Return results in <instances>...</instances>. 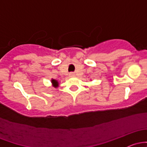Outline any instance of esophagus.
<instances>
[{"label":"esophagus","instance_id":"obj_1","mask_svg":"<svg viewBox=\"0 0 147 147\" xmlns=\"http://www.w3.org/2000/svg\"><path fill=\"white\" fill-rule=\"evenodd\" d=\"M70 77H73V76H75V74L73 72H71V73H70Z\"/></svg>","mask_w":147,"mask_h":147}]
</instances>
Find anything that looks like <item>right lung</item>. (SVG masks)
<instances>
[{
  "instance_id": "add662e5",
  "label": "right lung",
  "mask_w": 147,
  "mask_h": 147,
  "mask_svg": "<svg viewBox=\"0 0 147 147\" xmlns=\"http://www.w3.org/2000/svg\"><path fill=\"white\" fill-rule=\"evenodd\" d=\"M51 83H52V86L54 87V88H58L59 86V82L56 79H51Z\"/></svg>"
}]
</instances>
